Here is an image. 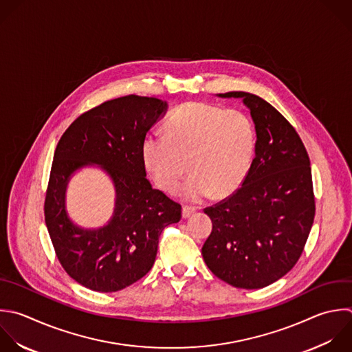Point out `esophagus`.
I'll use <instances>...</instances> for the list:
<instances>
[{
    "label": "esophagus",
    "instance_id": "esophagus-1",
    "mask_svg": "<svg viewBox=\"0 0 352 352\" xmlns=\"http://www.w3.org/2000/svg\"><path fill=\"white\" fill-rule=\"evenodd\" d=\"M182 213H183V217H184V219H188V217H191V216L195 213V209H194V208H190V206H184Z\"/></svg>",
    "mask_w": 352,
    "mask_h": 352
}]
</instances>
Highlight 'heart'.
I'll return each instance as SVG.
<instances>
[{"mask_svg": "<svg viewBox=\"0 0 352 352\" xmlns=\"http://www.w3.org/2000/svg\"><path fill=\"white\" fill-rule=\"evenodd\" d=\"M164 133L148 132L142 143L143 164L166 192H173L187 170L182 195L201 202L235 190L245 179L253 158L256 133L250 118L239 110L192 102L177 107Z\"/></svg>", "mask_w": 352, "mask_h": 352, "instance_id": "heart-1", "label": "heart"}]
</instances>
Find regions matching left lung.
<instances>
[{
	"label": "left lung",
	"mask_w": 352,
	"mask_h": 352,
	"mask_svg": "<svg viewBox=\"0 0 352 352\" xmlns=\"http://www.w3.org/2000/svg\"><path fill=\"white\" fill-rule=\"evenodd\" d=\"M242 99L254 124V158L230 198L206 208L213 228L202 246L209 270L242 289L268 286L297 263L315 216L309 158L286 118L249 92Z\"/></svg>",
	"instance_id": "8db88e82"
}]
</instances>
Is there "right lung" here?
Wrapping results in <instances>:
<instances>
[{
	"mask_svg": "<svg viewBox=\"0 0 352 352\" xmlns=\"http://www.w3.org/2000/svg\"><path fill=\"white\" fill-rule=\"evenodd\" d=\"M168 102L128 95L78 117L60 138L45 198V223L67 274L102 293L118 292L153 267L162 230L182 217V206L146 177L142 143L166 114ZM85 167H98L115 187L111 220L82 228L68 214L67 187Z\"/></svg>",
	"mask_w": 352,
	"mask_h": 352,
	"instance_id": "right-lung-1",
	"label": "right lung"
}]
</instances>
